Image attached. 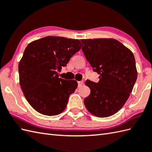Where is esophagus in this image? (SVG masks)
<instances>
[{
	"label": "esophagus",
	"instance_id": "esophagus-1",
	"mask_svg": "<svg viewBox=\"0 0 152 152\" xmlns=\"http://www.w3.org/2000/svg\"><path fill=\"white\" fill-rule=\"evenodd\" d=\"M78 87L82 86L83 84V81H79V82H78Z\"/></svg>",
	"mask_w": 152,
	"mask_h": 152
}]
</instances>
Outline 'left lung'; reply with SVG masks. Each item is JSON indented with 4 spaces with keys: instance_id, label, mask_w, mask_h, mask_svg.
I'll use <instances>...</instances> for the list:
<instances>
[{
    "instance_id": "8db88e82",
    "label": "left lung",
    "mask_w": 152,
    "mask_h": 152,
    "mask_svg": "<svg viewBox=\"0 0 152 152\" xmlns=\"http://www.w3.org/2000/svg\"><path fill=\"white\" fill-rule=\"evenodd\" d=\"M82 50L94 72L96 83L87 80L91 93L84 99L87 110L99 118L115 114L127 101L137 78L133 53L112 38L81 40Z\"/></svg>"
}]
</instances>
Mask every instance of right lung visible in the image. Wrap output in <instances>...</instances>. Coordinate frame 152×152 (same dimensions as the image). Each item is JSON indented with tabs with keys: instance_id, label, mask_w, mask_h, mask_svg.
Returning <instances> with one entry per match:
<instances>
[{
	"instance_id": "add662e5",
	"label": "right lung",
	"mask_w": 152,
	"mask_h": 152,
	"mask_svg": "<svg viewBox=\"0 0 152 152\" xmlns=\"http://www.w3.org/2000/svg\"><path fill=\"white\" fill-rule=\"evenodd\" d=\"M79 40L46 37L32 42L19 63V83L25 97L35 110L55 115L65 109L76 80L59 78L58 70L66 66L80 50Z\"/></svg>"
}]
</instances>
